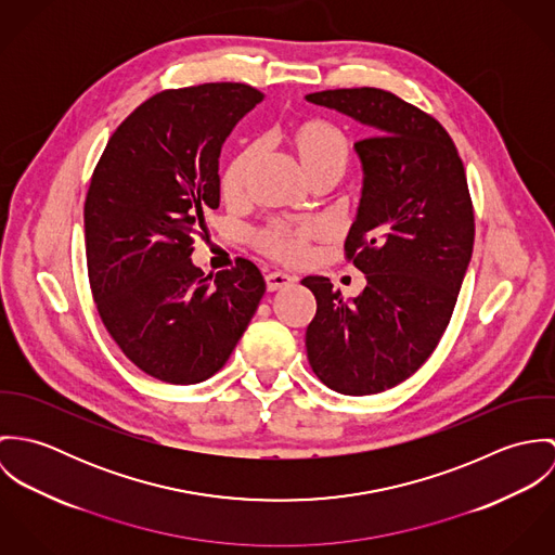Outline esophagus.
Segmentation results:
<instances>
[{
    "instance_id": "34e87169",
    "label": "esophagus",
    "mask_w": 555,
    "mask_h": 555,
    "mask_svg": "<svg viewBox=\"0 0 555 555\" xmlns=\"http://www.w3.org/2000/svg\"><path fill=\"white\" fill-rule=\"evenodd\" d=\"M264 282H267V291H269V293H275V291H280V288L291 286V284L295 282V278L288 275V273H282V271H271V273L264 275Z\"/></svg>"
}]
</instances>
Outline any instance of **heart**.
Masks as SVG:
<instances>
[{
	"mask_svg": "<svg viewBox=\"0 0 555 555\" xmlns=\"http://www.w3.org/2000/svg\"><path fill=\"white\" fill-rule=\"evenodd\" d=\"M284 143L310 181L320 177H341L350 159V147L346 137L335 126L320 119H306V121L293 124L284 132ZM256 158H258V147L247 145L229 162L220 179V190L224 198L237 201L243 196L247 177L254 168ZM322 235H324V227L320 222H301V224L275 222L258 233L256 243L264 254L278 260L297 262L308 254L310 243Z\"/></svg>",
	"mask_w": 555,
	"mask_h": 555,
	"instance_id": "heart-1",
	"label": "heart"
}]
</instances>
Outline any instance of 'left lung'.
<instances>
[{"label": "left lung", "mask_w": 555, "mask_h": 555, "mask_svg": "<svg viewBox=\"0 0 555 555\" xmlns=\"http://www.w3.org/2000/svg\"><path fill=\"white\" fill-rule=\"evenodd\" d=\"M370 130L354 143L363 188L346 256L365 273L344 301L328 278L301 280L317 297L306 331L318 378L344 396H372L410 378L438 346L475 245L466 170L449 132L396 93L359 87L306 95Z\"/></svg>", "instance_id": "1"}]
</instances>
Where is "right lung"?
I'll return each instance as SVG.
<instances>
[{
	"label": "right lung",
	"mask_w": 555,
	"mask_h": 555,
	"mask_svg": "<svg viewBox=\"0 0 555 555\" xmlns=\"http://www.w3.org/2000/svg\"><path fill=\"white\" fill-rule=\"evenodd\" d=\"M262 100L243 82L168 89L108 139L85 198V247L98 314L121 352L168 385H196L229 361L264 280L237 267L214 280L192 235L220 207V152Z\"/></svg>",
	"instance_id": "right-lung-1"
}]
</instances>
